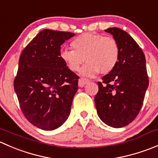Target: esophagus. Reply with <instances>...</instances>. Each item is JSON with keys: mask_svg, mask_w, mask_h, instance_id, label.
<instances>
[{"mask_svg": "<svg viewBox=\"0 0 158 158\" xmlns=\"http://www.w3.org/2000/svg\"><path fill=\"white\" fill-rule=\"evenodd\" d=\"M89 82V79H85V78H81V79H79V86L83 87L84 85H86Z\"/></svg>", "mask_w": 158, "mask_h": 158, "instance_id": "esophagus-1", "label": "esophagus"}]
</instances>
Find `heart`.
Instances as JSON below:
<instances>
[{"instance_id": "b5f03b06", "label": "heart", "mask_w": 158, "mask_h": 158, "mask_svg": "<svg viewBox=\"0 0 158 158\" xmlns=\"http://www.w3.org/2000/svg\"><path fill=\"white\" fill-rule=\"evenodd\" d=\"M73 49H63L60 58L73 72H77L86 61L80 73L86 77H93L99 71L107 74L117 66L120 58V47L113 36L98 33H84L71 43Z\"/></svg>"}]
</instances>
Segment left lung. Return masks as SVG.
Masks as SVG:
<instances>
[{"instance_id": "obj_1", "label": "left lung", "mask_w": 158, "mask_h": 158, "mask_svg": "<svg viewBox=\"0 0 158 158\" xmlns=\"http://www.w3.org/2000/svg\"><path fill=\"white\" fill-rule=\"evenodd\" d=\"M111 33L120 47L117 66L98 82L95 96L97 114L113 128H122L135 120L141 111L149 80L146 60L136 41L119 28L105 30Z\"/></svg>"}]
</instances>
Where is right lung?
<instances>
[{
    "label": "right lung",
    "mask_w": 158,
    "mask_h": 158,
    "mask_svg": "<svg viewBox=\"0 0 158 158\" xmlns=\"http://www.w3.org/2000/svg\"><path fill=\"white\" fill-rule=\"evenodd\" d=\"M75 33L45 29L27 44L19 60L14 87L29 122L52 131L69 117L79 76L60 58V48Z\"/></svg>",
    "instance_id": "obj_1"
}]
</instances>
